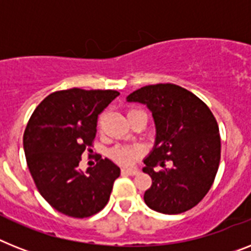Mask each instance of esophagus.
Listing matches in <instances>:
<instances>
[{"mask_svg":"<svg viewBox=\"0 0 251 251\" xmlns=\"http://www.w3.org/2000/svg\"><path fill=\"white\" fill-rule=\"evenodd\" d=\"M137 173H138L137 169H132V168H123V169H122V175L134 176V175H137Z\"/></svg>","mask_w":251,"mask_h":251,"instance_id":"esophagus-1","label":"esophagus"}]
</instances>
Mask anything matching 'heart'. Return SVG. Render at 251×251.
I'll return each mask as SVG.
<instances>
[{
    "instance_id": "obj_1",
    "label": "heart",
    "mask_w": 251,
    "mask_h": 251,
    "mask_svg": "<svg viewBox=\"0 0 251 251\" xmlns=\"http://www.w3.org/2000/svg\"><path fill=\"white\" fill-rule=\"evenodd\" d=\"M141 154H142V149L137 146V145L118 146V148H114L110 151L111 159L122 165H130Z\"/></svg>"
}]
</instances>
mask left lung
I'll list each match as a JSON object with an SVG mask.
<instances>
[{"label": "left lung", "instance_id": "obj_1", "mask_svg": "<svg viewBox=\"0 0 251 251\" xmlns=\"http://www.w3.org/2000/svg\"><path fill=\"white\" fill-rule=\"evenodd\" d=\"M127 101L146 105L156 129L142 168L152 179L144 195L146 205L163 214L194 208L212 187L221 160L219 128L210 109L172 83L145 86L128 95Z\"/></svg>", "mask_w": 251, "mask_h": 251}]
</instances>
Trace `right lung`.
<instances>
[{"instance_id": "obj_1", "label": "right lung", "mask_w": 251, "mask_h": 251, "mask_svg": "<svg viewBox=\"0 0 251 251\" xmlns=\"http://www.w3.org/2000/svg\"><path fill=\"white\" fill-rule=\"evenodd\" d=\"M117 96L113 90L57 91L45 99L26 124L23 145L39 194L57 212L73 218L96 214L107 204L121 168L110 159L79 169L92 146L97 117Z\"/></svg>"}]
</instances>
